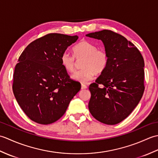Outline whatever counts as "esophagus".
<instances>
[{"label": "esophagus", "instance_id": "1", "mask_svg": "<svg viewBox=\"0 0 158 158\" xmlns=\"http://www.w3.org/2000/svg\"><path fill=\"white\" fill-rule=\"evenodd\" d=\"M87 88H88V87H87L86 85H85V84H83V83H82V84H81V89H86Z\"/></svg>", "mask_w": 158, "mask_h": 158}]
</instances>
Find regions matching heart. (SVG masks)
<instances>
[{"instance_id": "1", "label": "heart", "mask_w": 158, "mask_h": 158, "mask_svg": "<svg viewBox=\"0 0 158 158\" xmlns=\"http://www.w3.org/2000/svg\"><path fill=\"white\" fill-rule=\"evenodd\" d=\"M73 55L68 52L63 53L60 61L67 72L72 73L75 69L76 61L84 58L81 64L82 69L73 73L72 79L83 83L88 82L94 77L96 73H101L108 64V55L105 50L98 49L94 43L88 41H81L73 48Z\"/></svg>"}]
</instances>
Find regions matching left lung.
Wrapping results in <instances>:
<instances>
[{
	"label": "left lung",
	"mask_w": 158,
	"mask_h": 158,
	"mask_svg": "<svg viewBox=\"0 0 158 158\" xmlns=\"http://www.w3.org/2000/svg\"><path fill=\"white\" fill-rule=\"evenodd\" d=\"M86 36L101 40L109 58L105 70L89 87V110L99 122L115 125L125 119L142 98L144 60L133 43L111 31L103 30Z\"/></svg>",
	"instance_id": "8db88e82"
}]
</instances>
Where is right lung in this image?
<instances>
[{
    "mask_svg": "<svg viewBox=\"0 0 158 158\" xmlns=\"http://www.w3.org/2000/svg\"><path fill=\"white\" fill-rule=\"evenodd\" d=\"M78 36L51 33L26 47L13 74V91L31 120L48 125L65 113L81 84L70 79L60 58Z\"/></svg>",
    "mask_w": 158,
    "mask_h": 158,
    "instance_id": "1",
    "label": "right lung"
}]
</instances>
